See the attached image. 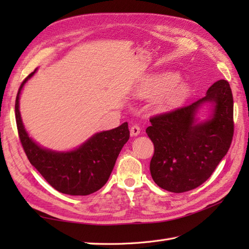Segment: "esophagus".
<instances>
[{"label": "esophagus", "instance_id": "esophagus-1", "mask_svg": "<svg viewBox=\"0 0 249 249\" xmlns=\"http://www.w3.org/2000/svg\"><path fill=\"white\" fill-rule=\"evenodd\" d=\"M140 134V127L138 125H133L130 127V135L133 137L138 136Z\"/></svg>", "mask_w": 249, "mask_h": 249}]
</instances>
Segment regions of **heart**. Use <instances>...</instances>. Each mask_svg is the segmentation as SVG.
<instances>
[{"label": "heart", "instance_id": "b5f03b06", "mask_svg": "<svg viewBox=\"0 0 249 249\" xmlns=\"http://www.w3.org/2000/svg\"><path fill=\"white\" fill-rule=\"evenodd\" d=\"M178 73L169 71L160 73L142 82L134 89V97L136 98H155L157 100V108L161 111L170 110L181 105L189 94V87L185 82H177Z\"/></svg>", "mask_w": 249, "mask_h": 249}]
</instances>
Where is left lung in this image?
<instances>
[{
  "mask_svg": "<svg viewBox=\"0 0 249 249\" xmlns=\"http://www.w3.org/2000/svg\"><path fill=\"white\" fill-rule=\"evenodd\" d=\"M150 122L145 131L155 147L150 163L154 182L176 194L198 187L212 176L233 137L229 82L216 81L203 98Z\"/></svg>",
  "mask_w": 249,
  "mask_h": 249,
  "instance_id": "8db88e82",
  "label": "left lung"
}]
</instances>
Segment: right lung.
<instances>
[{"label": "right lung", "instance_id": "right-lung-1", "mask_svg": "<svg viewBox=\"0 0 249 249\" xmlns=\"http://www.w3.org/2000/svg\"><path fill=\"white\" fill-rule=\"evenodd\" d=\"M36 70L21 83L15 113L20 141L31 165L57 192L71 196L91 195L107 183L122 147L129 139L128 123L99 131L75 149L55 151L41 146L26 131L20 113V95Z\"/></svg>", "mask_w": 249, "mask_h": 249}]
</instances>
